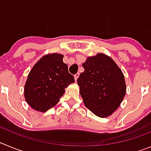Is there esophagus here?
<instances>
[{
	"instance_id": "1",
	"label": "esophagus",
	"mask_w": 151,
	"mask_h": 151,
	"mask_svg": "<svg viewBox=\"0 0 151 151\" xmlns=\"http://www.w3.org/2000/svg\"><path fill=\"white\" fill-rule=\"evenodd\" d=\"M78 77H79V73H77L74 76V78H75V80H76V81H77V79H78Z\"/></svg>"
}]
</instances>
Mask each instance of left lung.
Instances as JSON below:
<instances>
[{
  "label": "left lung",
  "mask_w": 151,
  "mask_h": 151,
  "mask_svg": "<svg viewBox=\"0 0 151 151\" xmlns=\"http://www.w3.org/2000/svg\"><path fill=\"white\" fill-rule=\"evenodd\" d=\"M85 71L77 79L85 106L99 117H107L116 110L126 92L125 78L115 61L106 54L88 57Z\"/></svg>",
  "instance_id": "obj_1"
}]
</instances>
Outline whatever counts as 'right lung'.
<instances>
[{
    "instance_id": "right-lung-1",
    "label": "right lung",
    "mask_w": 151,
    "mask_h": 151,
    "mask_svg": "<svg viewBox=\"0 0 151 151\" xmlns=\"http://www.w3.org/2000/svg\"><path fill=\"white\" fill-rule=\"evenodd\" d=\"M63 55L44 56L31 69L24 88L26 102L36 111L46 112L59 102L65 88L75 82L68 66L63 62Z\"/></svg>"
}]
</instances>
